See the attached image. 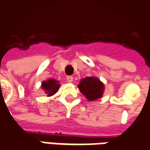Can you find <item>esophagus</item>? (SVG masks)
<instances>
[{
    "mask_svg": "<svg viewBox=\"0 0 150 150\" xmlns=\"http://www.w3.org/2000/svg\"><path fill=\"white\" fill-rule=\"evenodd\" d=\"M67 82L71 83L73 81V77H72L71 75H69V76L67 77Z\"/></svg>",
    "mask_w": 150,
    "mask_h": 150,
    "instance_id": "1",
    "label": "esophagus"
}]
</instances>
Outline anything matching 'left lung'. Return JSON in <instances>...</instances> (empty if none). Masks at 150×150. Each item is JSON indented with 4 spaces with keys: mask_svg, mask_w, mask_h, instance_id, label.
I'll list each match as a JSON object with an SVG mask.
<instances>
[{
    "mask_svg": "<svg viewBox=\"0 0 150 150\" xmlns=\"http://www.w3.org/2000/svg\"><path fill=\"white\" fill-rule=\"evenodd\" d=\"M79 89L89 100L100 98L104 91V84L96 77H86L81 79Z\"/></svg>",
    "mask_w": 150,
    "mask_h": 150,
    "instance_id": "left-lung-1",
    "label": "left lung"
}]
</instances>
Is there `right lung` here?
I'll return each mask as SVG.
<instances>
[{"label": "right lung", "mask_w": 150, "mask_h": 150, "mask_svg": "<svg viewBox=\"0 0 150 150\" xmlns=\"http://www.w3.org/2000/svg\"><path fill=\"white\" fill-rule=\"evenodd\" d=\"M41 87L45 91V93L48 95V97H50L57 93L59 87H60V84L58 83V81H57L56 79H50L47 81L42 82Z\"/></svg>", "instance_id": "obj_1"}]
</instances>
